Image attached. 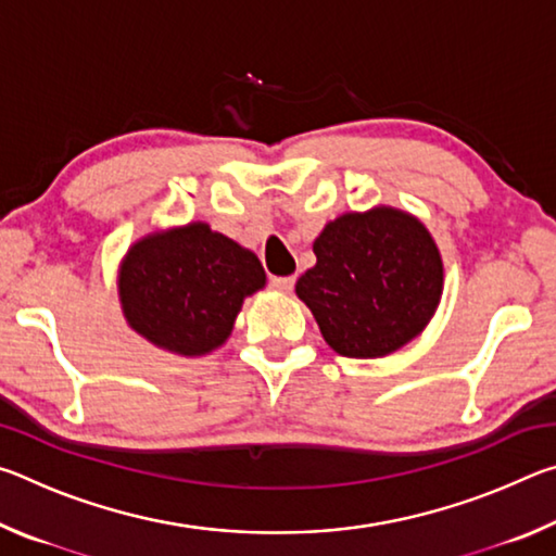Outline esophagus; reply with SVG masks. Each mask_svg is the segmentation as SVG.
Returning <instances> with one entry per match:
<instances>
[{
	"label": "esophagus",
	"mask_w": 556,
	"mask_h": 556,
	"mask_svg": "<svg viewBox=\"0 0 556 556\" xmlns=\"http://www.w3.org/2000/svg\"><path fill=\"white\" fill-rule=\"evenodd\" d=\"M269 285H271V289H277V291H281V294H287V291L294 289V277H271Z\"/></svg>",
	"instance_id": "34e87169"
}]
</instances>
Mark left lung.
I'll return each instance as SVG.
<instances>
[{"label":"left lung","instance_id":"8db88e82","mask_svg":"<svg viewBox=\"0 0 556 556\" xmlns=\"http://www.w3.org/2000/svg\"><path fill=\"white\" fill-rule=\"evenodd\" d=\"M314 255L296 296L338 355L400 351L429 326L444 294V262L427 225L392 205L326 223Z\"/></svg>","mask_w":556,"mask_h":556}]
</instances>
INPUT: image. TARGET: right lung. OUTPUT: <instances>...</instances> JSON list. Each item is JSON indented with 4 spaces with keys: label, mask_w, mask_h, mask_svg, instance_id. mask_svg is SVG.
<instances>
[{
    "label": "right lung",
    "mask_w": 556,
    "mask_h": 556,
    "mask_svg": "<svg viewBox=\"0 0 556 556\" xmlns=\"http://www.w3.org/2000/svg\"><path fill=\"white\" fill-rule=\"evenodd\" d=\"M265 285L255 252L203 220L147 232L117 269L127 326L184 357L208 355L228 341L242 301Z\"/></svg>",
    "instance_id": "1"
}]
</instances>
